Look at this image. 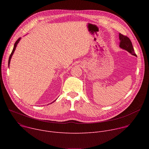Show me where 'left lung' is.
Segmentation results:
<instances>
[{
	"mask_svg": "<svg viewBox=\"0 0 149 149\" xmlns=\"http://www.w3.org/2000/svg\"><path fill=\"white\" fill-rule=\"evenodd\" d=\"M120 39V48L129 52L132 55L137 56L136 54L134 53V48L132 45V43L130 39L126 36L119 33Z\"/></svg>",
	"mask_w": 149,
	"mask_h": 149,
	"instance_id": "1",
	"label": "left lung"
}]
</instances>
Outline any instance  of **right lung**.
I'll return each instance as SVG.
<instances>
[{"instance_id":"add662e5","label":"right lung","mask_w":149,"mask_h":149,"mask_svg":"<svg viewBox=\"0 0 149 149\" xmlns=\"http://www.w3.org/2000/svg\"><path fill=\"white\" fill-rule=\"evenodd\" d=\"M20 39L21 38H19L16 41V42L15 43V45H14V47H13V50H12V53H11V54H10V56H9V61H8V66H9V65H10V59H11V58H12V55H13V53H14V52H15V49H16V46H17V45L18 44V43L19 42V41H20ZM55 100L54 101H55ZM54 101H53V102H54ZM52 102H51V104H52Z\"/></svg>"}]
</instances>
